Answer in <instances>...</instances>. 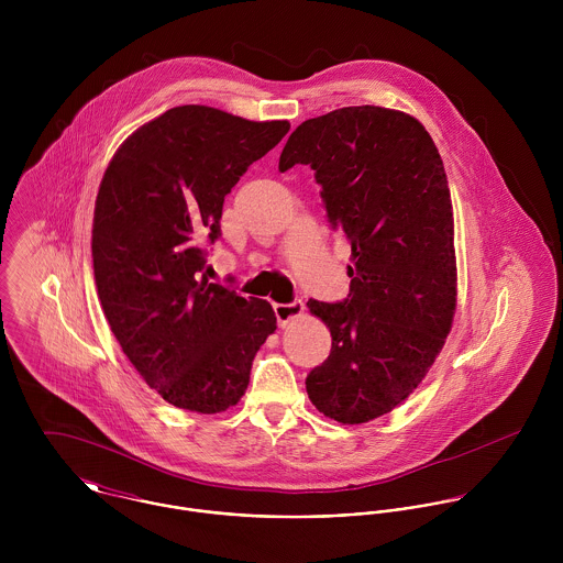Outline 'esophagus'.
<instances>
[{
	"instance_id": "1",
	"label": "esophagus",
	"mask_w": 563,
	"mask_h": 563,
	"mask_svg": "<svg viewBox=\"0 0 563 563\" xmlns=\"http://www.w3.org/2000/svg\"><path fill=\"white\" fill-rule=\"evenodd\" d=\"M273 310H275L277 322L284 327V324H288V322L295 321V319H299V317H303V310H306V306H303V301H292V303H275V306H273Z\"/></svg>"
}]
</instances>
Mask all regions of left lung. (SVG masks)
Wrapping results in <instances>:
<instances>
[{"mask_svg": "<svg viewBox=\"0 0 563 563\" xmlns=\"http://www.w3.org/2000/svg\"><path fill=\"white\" fill-rule=\"evenodd\" d=\"M310 164L331 230L351 244V292L310 299L331 353L306 390L327 418L362 424L401 405L424 379L457 306L455 225L444 164L418 119L349 106L303 121L279 170Z\"/></svg>", "mask_w": 563, "mask_h": 563, "instance_id": "obj_1", "label": "left lung"}]
</instances>
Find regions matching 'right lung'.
<instances>
[{
    "mask_svg": "<svg viewBox=\"0 0 563 563\" xmlns=\"http://www.w3.org/2000/svg\"><path fill=\"white\" fill-rule=\"evenodd\" d=\"M288 130L177 106L130 134L99 184L90 246L103 314L145 384L179 409L241 401L277 329L268 301L208 282L201 241L219 239L225 195Z\"/></svg>",
    "mask_w": 563,
    "mask_h": 563,
    "instance_id": "add662e5",
    "label": "right lung"
}]
</instances>
